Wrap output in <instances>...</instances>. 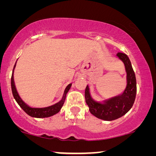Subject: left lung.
<instances>
[{
  "label": "left lung",
  "mask_w": 156,
  "mask_h": 156,
  "mask_svg": "<svg viewBox=\"0 0 156 156\" xmlns=\"http://www.w3.org/2000/svg\"><path fill=\"white\" fill-rule=\"evenodd\" d=\"M116 56L124 63L126 73V86L123 93L101 101H97L93 98L88 85L84 93L85 101L89 107L90 112L97 118L105 121L115 120L126 114L133 105L137 93L135 74L129 58L122 53H118Z\"/></svg>",
  "instance_id": "8db88e82"
}]
</instances>
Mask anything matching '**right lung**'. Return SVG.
Returning <instances> with one entry per match:
<instances>
[{
  "label": "right lung",
  "mask_w": 156,
  "mask_h": 156,
  "mask_svg": "<svg viewBox=\"0 0 156 156\" xmlns=\"http://www.w3.org/2000/svg\"><path fill=\"white\" fill-rule=\"evenodd\" d=\"M16 62L15 63L13 69V72H12V76H11V90H12V94L14 99L16 100L19 106L26 112L29 116L34 117V118H47V117H50L53 116V115L56 114L60 111V110L62 108L63 103H64L65 99H66V94L68 93L69 90H70L71 87H72V84H69L68 86L66 87V89L64 90V93L62 96V98L61 99V101L58 102L57 103H55L54 105H50L48 107H44V108H35V107H32L30 105H29L27 103H26L22 99V98L20 97V95H19L18 91H17L16 85H15L14 82V79H13V72H14L15 67H16Z\"/></svg>",
  "instance_id": "right-lung-1"
}]
</instances>
